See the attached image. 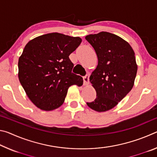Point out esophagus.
I'll list each match as a JSON object with an SVG mask.
<instances>
[{
	"instance_id": "obj_1",
	"label": "esophagus",
	"mask_w": 157,
	"mask_h": 157,
	"mask_svg": "<svg viewBox=\"0 0 157 157\" xmlns=\"http://www.w3.org/2000/svg\"><path fill=\"white\" fill-rule=\"evenodd\" d=\"M83 82L84 86H86L89 84V75L88 74H86V75L83 77Z\"/></svg>"
}]
</instances>
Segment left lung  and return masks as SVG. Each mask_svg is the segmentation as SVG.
I'll list each match as a JSON object with an SVG mask.
<instances>
[{
	"instance_id": "1",
	"label": "left lung",
	"mask_w": 157,
	"mask_h": 157,
	"mask_svg": "<svg viewBox=\"0 0 157 157\" xmlns=\"http://www.w3.org/2000/svg\"><path fill=\"white\" fill-rule=\"evenodd\" d=\"M85 39L98 59L89 78L96 98L86 104L98 112L107 111L118 105L134 86L137 73L134 52L126 41L107 32L89 34Z\"/></svg>"
}]
</instances>
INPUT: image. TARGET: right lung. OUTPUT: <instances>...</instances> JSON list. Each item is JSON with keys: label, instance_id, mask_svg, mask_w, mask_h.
<instances>
[{"label": "right lung", "instance_id": "add662e5", "mask_svg": "<svg viewBox=\"0 0 157 157\" xmlns=\"http://www.w3.org/2000/svg\"><path fill=\"white\" fill-rule=\"evenodd\" d=\"M82 42L79 37L53 33L37 36L26 44L18 59V79L37 107L52 111L64 102L71 85L83 79L72 73L69 55Z\"/></svg>", "mask_w": 157, "mask_h": 157}]
</instances>
